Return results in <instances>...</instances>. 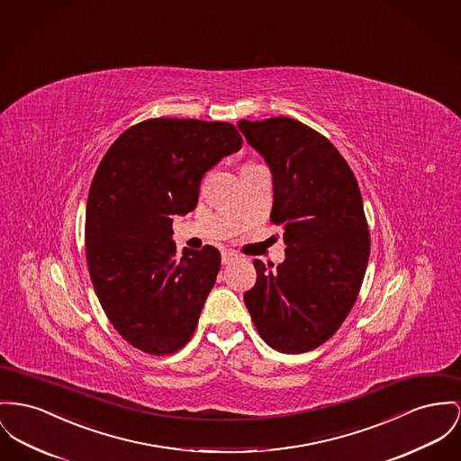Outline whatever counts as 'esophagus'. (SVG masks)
I'll use <instances>...</instances> for the list:
<instances>
[{"label": "esophagus", "instance_id": "1", "mask_svg": "<svg viewBox=\"0 0 461 461\" xmlns=\"http://www.w3.org/2000/svg\"><path fill=\"white\" fill-rule=\"evenodd\" d=\"M238 258H240V255L236 251H232V249H223L221 251V264H230V262H234Z\"/></svg>", "mask_w": 461, "mask_h": 461}]
</instances>
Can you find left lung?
I'll return each instance as SVG.
<instances>
[{
    "label": "left lung",
    "instance_id": "obj_1",
    "mask_svg": "<svg viewBox=\"0 0 461 461\" xmlns=\"http://www.w3.org/2000/svg\"><path fill=\"white\" fill-rule=\"evenodd\" d=\"M238 127L271 169V221L286 245L276 269L253 262L245 304L271 348L306 353L338 332L358 297L370 253L362 194L338 149L306 123L275 117Z\"/></svg>",
    "mask_w": 461,
    "mask_h": 461
}]
</instances>
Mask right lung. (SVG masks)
<instances>
[{
  "label": "right lung",
  "mask_w": 461,
  "mask_h": 461,
  "mask_svg": "<svg viewBox=\"0 0 461 461\" xmlns=\"http://www.w3.org/2000/svg\"><path fill=\"white\" fill-rule=\"evenodd\" d=\"M232 123L150 119L123 131L94 175L86 248L95 295L129 344L169 355L192 338L220 271V251L176 253L173 216L197 206L199 185L241 150Z\"/></svg>",
  "instance_id": "add662e5"
}]
</instances>
